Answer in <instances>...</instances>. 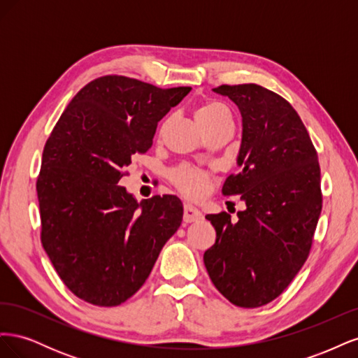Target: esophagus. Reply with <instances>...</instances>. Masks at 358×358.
<instances>
[{
	"label": "esophagus",
	"mask_w": 358,
	"mask_h": 358,
	"mask_svg": "<svg viewBox=\"0 0 358 358\" xmlns=\"http://www.w3.org/2000/svg\"><path fill=\"white\" fill-rule=\"evenodd\" d=\"M203 218V213L192 204L183 206V221L185 222H194Z\"/></svg>",
	"instance_id": "34e87169"
}]
</instances>
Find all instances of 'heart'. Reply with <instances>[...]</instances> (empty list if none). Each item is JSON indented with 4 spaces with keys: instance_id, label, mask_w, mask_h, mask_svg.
<instances>
[{
    "instance_id": "obj_1",
    "label": "heart",
    "mask_w": 358,
    "mask_h": 358,
    "mask_svg": "<svg viewBox=\"0 0 358 358\" xmlns=\"http://www.w3.org/2000/svg\"><path fill=\"white\" fill-rule=\"evenodd\" d=\"M196 119L199 125L204 129L212 124L230 119L227 107L220 101H206L200 104L196 110ZM204 173L191 167H182L175 173V183L188 196H197L204 185Z\"/></svg>"
}]
</instances>
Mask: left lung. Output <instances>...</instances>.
Instances as JSON below:
<instances>
[{"mask_svg":"<svg viewBox=\"0 0 358 358\" xmlns=\"http://www.w3.org/2000/svg\"><path fill=\"white\" fill-rule=\"evenodd\" d=\"M242 115L239 175L222 194H241L246 209L231 221L206 215L216 241L203 255L221 294L241 308L267 305L305 264L322 208L321 171L306 127L282 96L255 83L221 85Z\"/></svg>","mask_w":358,"mask_h":358,"instance_id":"left-lung-1","label":"left lung"}]
</instances>
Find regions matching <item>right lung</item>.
Listing matches in <instances>:
<instances>
[{
    "label": "right lung",
    "mask_w": 358,
    "mask_h": 358,
    "mask_svg": "<svg viewBox=\"0 0 358 358\" xmlns=\"http://www.w3.org/2000/svg\"><path fill=\"white\" fill-rule=\"evenodd\" d=\"M189 91L99 78L74 95L43 149L41 243L62 282L91 305L117 306L136 294L180 227L176 196L138 203L119 180Z\"/></svg>",
    "instance_id": "add662e5"
}]
</instances>
